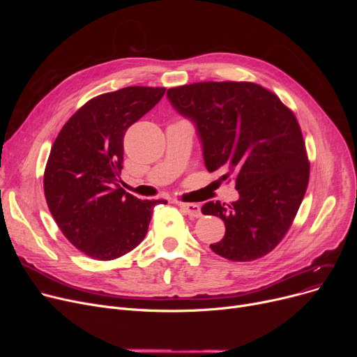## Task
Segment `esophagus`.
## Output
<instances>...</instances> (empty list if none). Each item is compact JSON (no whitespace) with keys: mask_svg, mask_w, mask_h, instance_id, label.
I'll list each match as a JSON object with an SVG mask.
<instances>
[{"mask_svg":"<svg viewBox=\"0 0 357 357\" xmlns=\"http://www.w3.org/2000/svg\"><path fill=\"white\" fill-rule=\"evenodd\" d=\"M178 207L181 208V211L186 215H190L192 218H198L201 215V210L198 204H191V202H176Z\"/></svg>","mask_w":357,"mask_h":357,"instance_id":"1","label":"esophagus"}]
</instances>
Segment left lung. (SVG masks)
I'll use <instances>...</instances> for the list:
<instances>
[{
	"label": "left lung",
	"instance_id": "left-lung-1",
	"mask_svg": "<svg viewBox=\"0 0 357 357\" xmlns=\"http://www.w3.org/2000/svg\"><path fill=\"white\" fill-rule=\"evenodd\" d=\"M166 96L195 126L207 171L236 181L237 201H208L201 208L226 226L211 250L234 261L268 255L291 227L310 179L294 112L252 82H198L167 89Z\"/></svg>",
	"mask_w": 357,
	"mask_h": 357
}]
</instances>
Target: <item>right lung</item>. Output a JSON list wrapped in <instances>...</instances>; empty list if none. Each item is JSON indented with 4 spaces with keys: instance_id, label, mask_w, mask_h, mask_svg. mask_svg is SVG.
Segmentation results:
<instances>
[{
    "instance_id": "obj_1",
    "label": "right lung",
    "mask_w": 357,
    "mask_h": 357,
    "mask_svg": "<svg viewBox=\"0 0 357 357\" xmlns=\"http://www.w3.org/2000/svg\"><path fill=\"white\" fill-rule=\"evenodd\" d=\"M165 88L127 86L88 101L68 120L47 159V207L63 236L97 260L117 259L140 245L153 207L120 186L123 139L163 97Z\"/></svg>"
}]
</instances>
